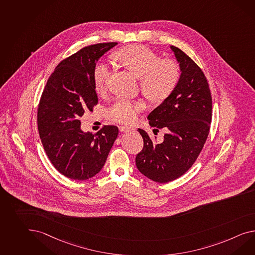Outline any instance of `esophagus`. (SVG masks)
<instances>
[{"label":"esophagus","mask_w":255,"mask_h":255,"mask_svg":"<svg viewBox=\"0 0 255 255\" xmlns=\"http://www.w3.org/2000/svg\"><path fill=\"white\" fill-rule=\"evenodd\" d=\"M119 129L121 132H129V131L134 130V128H131V127H126V126H122V127H120L119 128Z\"/></svg>","instance_id":"esophagus-1"}]
</instances>
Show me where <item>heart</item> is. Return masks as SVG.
<instances>
[{"label":"heart","instance_id":"b5f03b06","mask_svg":"<svg viewBox=\"0 0 255 255\" xmlns=\"http://www.w3.org/2000/svg\"><path fill=\"white\" fill-rule=\"evenodd\" d=\"M118 61L139 79L140 91L152 101H163L174 92L180 77L175 61L161 57L146 46L128 45L118 51ZM111 68L105 62H98L93 69V82L98 93H104L111 77ZM142 109L140 103L119 99L108 109L109 117L119 123H131Z\"/></svg>","mask_w":255,"mask_h":255}]
</instances>
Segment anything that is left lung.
Returning <instances> with one entry per match:
<instances>
[{
    "mask_svg": "<svg viewBox=\"0 0 255 255\" xmlns=\"http://www.w3.org/2000/svg\"><path fill=\"white\" fill-rule=\"evenodd\" d=\"M172 51L179 63L181 75L174 92L148 116L155 131H167L155 142L138 128L143 148L136 156L138 171L158 183L173 181L195 163L207 139L212 121V95L203 70L175 46Z\"/></svg>",
    "mask_w": 255,
    "mask_h": 255,
    "instance_id": "left-lung-1",
    "label": "left lung"
}]
</instances>
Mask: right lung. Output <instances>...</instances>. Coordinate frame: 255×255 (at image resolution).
Returning a JSON list of instances; mask_svg holds the SVG:
<instances>
[{
    "instance_id": "1",
    "label": "right lung",
    "mask_w": 255,
    "mask_h": 255,
    "mask_svg": "<svg viewBox=\"0 0 255 255\" xmlns=\"http://www.w3.org/2000/svg\"><path fill=\"white\" fill-rule=\"evenodd\" d=\"M117 44L87 46L61 61L39 100L37 118L41 143L52 165L68 178L86 180L98 174L118 137L117 126L105 125L95 134L84 133L79 120L98 104L94 66Z\"/></svg>"
}]
</instances>
